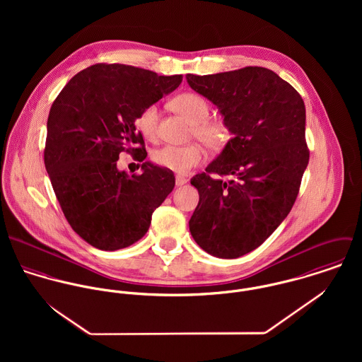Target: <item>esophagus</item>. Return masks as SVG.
I'll list each match as a JSON object with an SVG mask.
<instances>
[{
	"mask_svg": "<svg viewBox=\"0 0 362 362\" xmlns=\"http://www.w3.org/2000/svg\"><path fill=\"white\" fill-rule=\"evenodd\" d=\"M187 184V180L185 178H182V177H177L175 178V185L177 187H182V185H185Z\"/></svg>",
	"mask_w": 362,
	"mask_h": 362,
	"instance_id": "34e87169",
	"label": "esophagus"
}]
</instances>
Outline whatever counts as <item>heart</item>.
I'll return each instance as SVG.
<instances>
[{
	"mask_svg": "<svg viewBox=\"0 0 362 362\" xmlns=\"http://www.w3.org/2000/svg\"><path fill=\"white\" fill-rule=\"evenodd\" d=\"M173 108L185 117L192 124V134L209 149H218L227 139V128L217 121H207L209 105L207 102L195 93H182L171 102ZM158 108L157 105H148L138 117L136 127L139 132L153 141L157 135ZM153 161L163 168L171 170L178 174L188 173L192 167L201 164L205 158L204 149L191 144L187 146H163L153 152Z\"/></svg>",
	"mask_w": 362,
	"mask_h": 362,
	"instance_id": "b5f03b06",
	"label": "heart"
}]
</instances>
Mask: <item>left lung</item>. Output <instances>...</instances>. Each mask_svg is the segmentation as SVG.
<instances>
[{
	"label": "left lung",
	"mask_w": 362,
	"mask_h": 362,
	"mask_svg": "<svg viewBox=\"0 0 362 362\" xmlns=\"http://www.w3.org/2000/svg\"><path fill=\"white\" fill-rule=\"evenodd\" d=\"M187 82L218 108L231 134L206 173L191 178L199 204L189 231L207 254L240 258L263 244L296 202L310 160L305 104L288 82L262 66L187 74Z\"/></svg>",
	"instance_id": "1"
}]
</instances>
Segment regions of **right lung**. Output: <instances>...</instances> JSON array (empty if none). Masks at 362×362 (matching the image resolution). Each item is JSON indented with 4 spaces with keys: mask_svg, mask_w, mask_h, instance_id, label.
<instances>
[{
    "mask_svg": "<svg viewBox=\"0 0 362 362\" xmlns=\"http://www.w3.org/2000/svg\"><path fill=\"white\" fill-rule=\"evenodd\" d=\"M182 75L96 64L76 74L52 103L45 164L74 231L102 251L127 248L149 230L152 214L175 185L174 174L151 161L141 175L117 167L121 152L145 160L135 121L175 90ZM148 156V155H147Z\"/></svg>",
    "mask_w": 362,
    "mask_h": 362,
    "instance_id": "right-lung-1",
    "label": "right lung"
}]
</instances>
